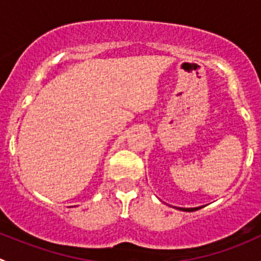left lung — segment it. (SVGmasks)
<instances>
[{"label": "left lung", "instance_id": "8db88e82", "mask_svg": "<svg viewBox=\"0 0 261 261\" xmlns=\"http://www.w3.org/2000/svg\"><path fill=\"white\" fill-rule=\"evenodd\" d=\"M202 207H203V206H201V207H194V208H183V207H174V208L179 210V211H184V212H193V211H197V210L202 208Z\"/></svg>", "mask_w": 261, "mask_h": 261}]
</instances>
